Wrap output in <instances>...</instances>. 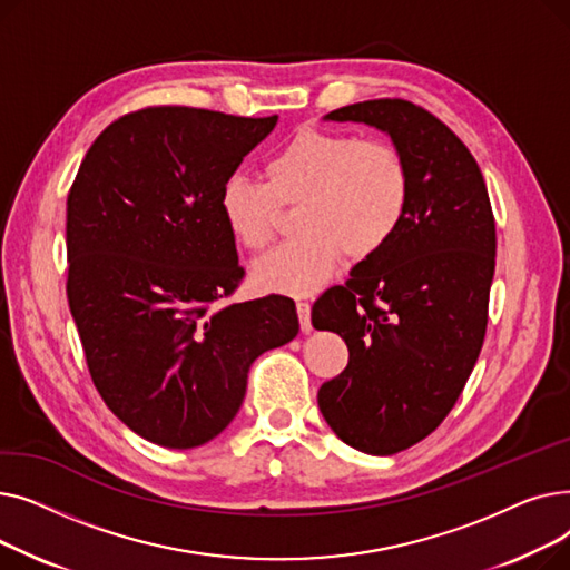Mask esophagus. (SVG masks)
I'll list each match as a JSON object with an SVG mask.
<instances>
[{
    "label": "esophagus",
    "mask_w": 570,
    "mask_h": 570,
    "mask_svg": "<svg viewBox=\"0 0 570 570\" xmlns=\"http://www.w3.org/2000/svg\"><path fill=\"white\" fill-rule=\"evenodd\" d=\"M295 309H297V318H301L303 333H309L312 331V305L309 303H297Z\"/></svg>",
    "instance_id": "esophagus-1"
}]
</instances>
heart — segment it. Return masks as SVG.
I'll list each match as a JSON object with an SVG mask.
<instances>
[{"label":"heart","instance_id":"heart-1","mask_svg":"<svg viewBox=\"0 0 570 570\" xmlns=\"http://www.w3.org/2000/svg\"><path fill=\"white\" fill-rule=\"evenodd\" d=\"M265 183L230 175L219 189L228 233L249 252H263L277 230V205L303 203L301 237L261 258L252 279L265 293L312 295L333 279L342 254H379L409 213L411 170L402 149L383 138L303 129L263 166Z\"/></svg>","mask_w":570,"mask_h":570}]
</instances>
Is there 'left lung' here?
<instances>
[{
  "instance_id": "8db88e82",
  "label": "left lung",
  "mask_w": 570,
  "mask_h": 570,
  "mask_svg": "<svg viewBox=\"0 0 570 570\" xmlns=\"http://www.w3.org/2000/svg\"><path fill=\"white\" fill-rule=\"evenodd\" d=\"M323 119L387 134L411 170L395 237L312 307L316 331L348 346L346 370L318 391L325 423L355 451L395 455L443 423L483 348L494 215L466 145L425 108L372 99Z\"/></svg>"
}]
</instances>
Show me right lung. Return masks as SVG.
I'll return each instance as SVG.
<instances>
[{
    "mask_svg": "<svg viewBox=\"0 0 570 570\" xmlns=\"http://www.w3.org/2000/svg\"><path fill=\"white\" fill-rule=\"evenodd\" d=\"M273 117L153 106L115 119L67 198V297L106 406L138 436L196 448L228 428L295 303H224L243 282L219 189Z\"/></svg>",
    "mask_w": 570,
    "mask_h": 570,
    "instance_id": "obj_1",
    "label": "right lung"
}]
</instances>
